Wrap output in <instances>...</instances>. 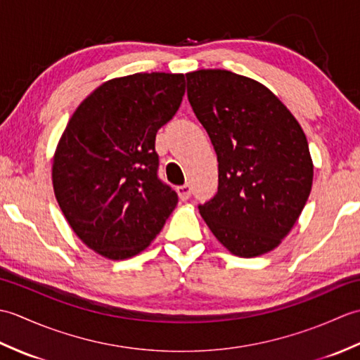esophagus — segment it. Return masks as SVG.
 I'll return each instance as SVG.
<instances>
[{
  "instance_id": "obj_1",
  "label": "esophagus",
  "mask_w": 360,
  "mask_h": 360,
  "mask_svg": "<svg viewBox=\"0 0 360 360\" xmlns=\"http://www.w3.org/2000/svg\"><path fill=\"white\" fill-rule=\"evenodd\" d=\"M176 192H178V196L181 201H187L190 195H192V186L190 184H184V186H179L176 188Z\"/></svg>"
}]
</instances>
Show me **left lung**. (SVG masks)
<instances>
[{
    "label": "left lung",
    "instance_id": "8db88e82",
    "mask_svg": "<svg viewBox=\"0 0 360 360\" xmlns=\"http://www.w3.org/2000/svg\"><path fill=\"white\" fill-rule=\"evenodd\" d=\"M187 96L218 158V193L200 205L217 240L243 258L280 246L307 204V136L262 83L226 70L186 74Z\"/></svg>",
    "mask_w": 360,
    "mask_h": 360
}]
</instances>
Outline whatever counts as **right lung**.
I'll return each mask as SVG.
<instances>
[{"label": "right lung", "instance_id": "obj_1", "mask_svg": "<svg viewBox=\"0 0 360 360\" xmlns=\"http://www.w3.org/2000/svg\"><path fill=\"white\" fill-rule=\"evenodd\" d=\"M184 93V74L125 75L96 88L68 122L52 159L53 193L74 233L96 254L137 255L178 204L158 178L155 141Z\"/></svg>", "mask_w": 360, "mask_h": 360}]
</instances>
